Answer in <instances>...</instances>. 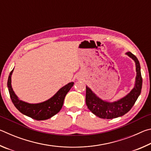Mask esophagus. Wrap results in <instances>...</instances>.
Instances as JSON below:
<instances>
[{"instance_id": "1", "label": "esophagus", "mask_w": 151, "mask_h": 151, "mask_svg": "<svg viewBox=\"0 0 151 151\" xmlns=\"http://www.w3.org/2000/svg\"><path fill=\"white\" fill-rule=\"evenodd\" d=\"M83 78V76H82L81 75H78V76H77V78H78V79H81V78Z\"/></svg>"}]
</instances>
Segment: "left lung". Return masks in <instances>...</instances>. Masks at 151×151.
I'll use <instances>...</instances> for the list:
<instances>
[{
	"label": "left lung",
	"mask_w": 151,
	"mask_h": 151,
	"mask_svg": "<svg viewBox=\"0 0 151 151\" xmlns=\"http://www.w3.org/2000/svg\"><path fill=\"white\" fill-rule=\"evenodd\" d=\"M126 55L134 60L137 72L134 88L127 95L119 101L110 103L102 100L91 91L90 88L87 86H86V106L94 114L99 118L112 119L123 116L131 109L140 95L142 89V78L139 61L131 52H127Z\"/></svg>",
	"instance_id": "obj_1"
}]
</instances>
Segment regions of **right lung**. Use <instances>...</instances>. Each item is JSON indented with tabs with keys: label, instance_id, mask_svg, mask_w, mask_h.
<instances>
[{
	"label": "right lung",
	"instance_id": "1",
	"mask_svg": "<svg viewBox=\"0 0 151 151\" xmlns=\"http://www.w3.org/2000/svg\"><path fill=\"white\" fill-rule=\"evenodd\" d=\"M13 70L10 73L7 86L12 103L21 113L37 121H43L51 118L60 111L66 94L74 85L73 82L68 83L59 89L48 100L37 104H30L20 100L13 91L11 85V75Z\"/></svg>",
	"mask_w": 151,
	"mask_h": 151
}]
</instances>
